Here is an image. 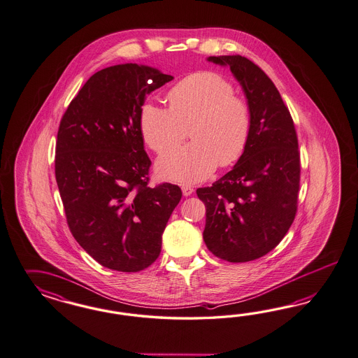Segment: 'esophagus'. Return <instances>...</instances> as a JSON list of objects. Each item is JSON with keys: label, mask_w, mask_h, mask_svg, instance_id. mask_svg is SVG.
<instances>
[{"label": "esophagus", "mask_w": 358, "mask_h": 358, "mask_svg": "<svg viewBox=\"0 0 358 358\" xmlns=\"http://www.w3.org/2000/svg\"><path fill=\"white\" fill-rule=\"evenodd\" d=\"M193 192H194L193 187H190V186H182V194H184L185 196H189V195L193 194Z\"/></svg>", "instance_id": "1"}]
</instances>
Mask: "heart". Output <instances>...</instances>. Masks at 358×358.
Masks as SVG:
<instances>
[{"mask_svg": "<svg viewBox=\"0 0 358 358\" xmlns=\"http://www.w3.org/2000/svg\"><path fill=\"white\" fill-rule=\"evenodd\" d=\"M169 108L152 101L143 103L139 124L153 151L180 143L190 129L189 144L163 153L156 171L160 178L193 185L220 166L236 163L252 131L250 105L235 94L234 85L215 72H196L181 80L168 94Z\"/></svg>", "mask_w": 358, "mask_h": 358, "instance_id": "1", "label": "heart"}]
</instances>
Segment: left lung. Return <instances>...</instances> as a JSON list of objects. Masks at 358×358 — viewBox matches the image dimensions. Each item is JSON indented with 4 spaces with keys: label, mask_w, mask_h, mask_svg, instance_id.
I'll use <instances>...</instances> for the list:
<instances>
[{
    "label": "left lung",
    "mask_w": 358,
    "mask_h": 358,
    "mask_svg": "<svg viewBox=\"0 0 358 358\" xmlns=\"http://www.w3.org/2000/svg\"><path fill=\"white\" fill-rule=\"evenodd\" d=\"M207 62L231 69L250 105L252 131L232 171L196 190L206 206L203 240L219 259L247 262L274 250L294 222L298 139L280 92L257 65L238 55L208 56Z\"/></svg>",
    "instance_id": "1"
}]
</instances>
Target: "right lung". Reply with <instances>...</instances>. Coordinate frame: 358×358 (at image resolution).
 <instances>
[{
    "label": "right lung",
    "mask_w": 358,
    "mask_h": 358,
    "mask_svg": "<svg viewBox=\"0 0 358 358\" xmlns=\"http://www.w3.org/2000/svg\"><path fill=\"white\" fill-rule=\"evenodd\" d=\"M148 65L98 71L66 108L57 132L55 174L68 226L89 256L111 271L148 268L182 193L177 185L148 187L141 108L172 81Z\"/></svg>",
    "instance_id": "1"
}]
</instances>
